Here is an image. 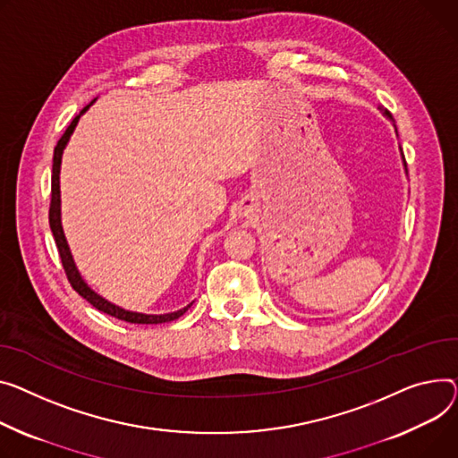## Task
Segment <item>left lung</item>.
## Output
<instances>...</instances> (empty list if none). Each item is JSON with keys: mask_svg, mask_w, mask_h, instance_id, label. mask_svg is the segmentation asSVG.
<instances>
[{"mask_svg": "<svg viewBox=\"0 0 458 458\" xmlns=\"http://www.w3.org/2000/svg\"><path fill=\"white\" fill-rule=\"evenodd\" d=\"M386 117H390L392 119V114L386 110V108H379ZM394 129H395V125H394ZM395 134H398V131H395ZM400 150H402V147H400ZM402 160H403V165H405V171H407V164H405V157H403V152H402Z\"/></svg>", "mask_w": 458, "mask_h": 458, "instance_id": "8db88e82", "label": "left lung"}]
</instances>
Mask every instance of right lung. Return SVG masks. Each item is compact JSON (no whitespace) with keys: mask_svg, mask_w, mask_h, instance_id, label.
Segmentation results:
<instances>
[{"mask_svg":"<svg viewBox=\"0 0 458 458\" xmlns=\"http://www.w3.org/2000/svg\"><path fill=\"white\" fill-rule=\"evenodd\" d=\"M96 103V99L91 101L89 105H86L79 115L72 121L70 127L66 129V132L63 134V138L58 140L56 147H55V155H53V174H51V206H49V226H51V232H53V237H55V242H56V249H58V254H60V259H63V267L66 270V276L72 284V287L84 298L88 300L91 306H94L96 310L110 315V317H115L119 320H125V322H131V324H164V322H171V320H176L178 317L184 315L191 306L193 301L190 303V306L182 308L174 313H165V315H143V313H136V311H127L123 308L115 306V303L105 300L103 296H99L94 289L88 287V284L82 280L81 272L73 261V256L70 252V247H68V241H66V235H64V230H63V219H60V164H63V152L70 141V136L73 134L77 123L81 115Z\"/></svg>","mask_w":458,"mask_h":458,"instance_id":"add662e5","label":"right lung"}]
</instances>
